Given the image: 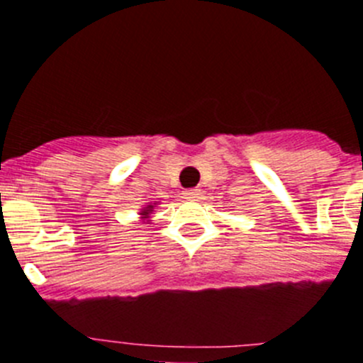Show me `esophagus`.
Masks as SVG:
<instances>
[{"label": "esophagus", "instance_id": "34e87169", "mask_svg": "<svg viewBox=\"0 0 363 363\" xmlns=\"http://www.w3.org/2000/svg\"><path fill=\"white\" fill-rule=\"evenodd\" d=\"M182 195H184V199H188V201H197V199H201V189H184Z\"/></svg>", "mask_w": 363, "mask_h": 363}]
</instances>
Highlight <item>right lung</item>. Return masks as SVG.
<instances>
[{
    "mask_svg": "<svg viewBox=\"0 0 363 363\" xmlns=\"http://www.w3.org/2000/svg\"><path fill=\"white\" fill-rule=\"evenodd\" d=\"M152 211H154V206H152V204H148L147 208H143V211L140 213V215H141V218H148V215H150Z\"/></svg>",
    "mask_w": 363,
    "mask_h": 363,
    "instance_id": "add662e5",
    "label": "right lung"
}]
</instances>
